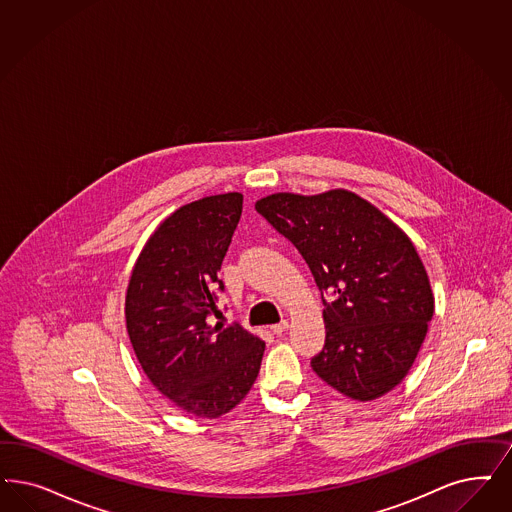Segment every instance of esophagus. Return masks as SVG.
Segmentation results:
<instances>
[{
    "label": "esophagus",
    "mask_w": 512,
    "mask_h": 512,
    "mask_svg": "<svg viewBox=\"0 0 512 512\" xmlns=\"http://www.w3.org/2000/svg\"><path fill=\"white\" fill-rule=\"evenodd\" d=\"M270 329H272V333H274V335H283V333L289 329V321H287V319H283L280 323L272 325Z\"/></svg>",
    "instance_id": "obj_1"
}]
</instances>
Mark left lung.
I'll return each mask as SVG.
<instances>
[{
  "label": "left lung",
  "mask_w": 512,
  "mask_h": 512,
  "mask_svg": "<svg viewBox=\"0 0 512 512\" xmlns=\"http://www.w3.org/2000/svg\"><path fill=\"white\" fill-rule=\"evenodd\" d=\"M255 210L299 249L323 300L325 346L312 359L323 382L374 401L403 382L435 312L412 240L388 215L346 189L268 194Z\"/></svg>",
  "instance_id": "8db88e82"
}]
</instances>
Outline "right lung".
<instances>
[{
  "instance_id": "obj_1",
  "label": "right lung",
  "mask_w": 512,
  "mask_h": 512,
  "mask_svg": "<svg viewBox=\"0 0 512 512\" xmlns=\"http://www.w3.org/2000/svg\"><path fill=\"white\" fill-rule=\"evenodd\" d=\"M240 193L181 206L149 236L126 289V331L141 369L177 408L219 418L257 380L265 342L219 316L217 272L242 215Z\"/></svg>"
}]
</instances>
